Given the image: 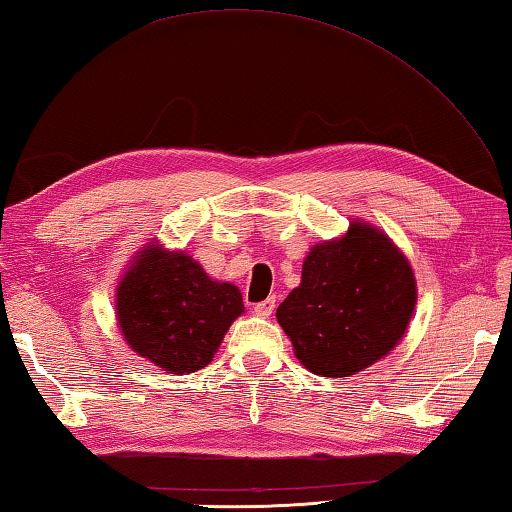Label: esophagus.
Returning <instances> with one entry per match:
<instances>
[{
  "label": "esophagus",
  "instance_id": "obj_1",
  "mask_svg": "<svg viewBox=\"0 0 512 512\" xmlns=\"http://www.w3.org/2000/svg\"><path fill=\"white\" fill-rule=\"evenodd\" d=\"M273 310H275V297H268V299H264V302H259V304L253 306V313H255L257 317L273 315Z\"/></svg>",
  "mask_w": 512,
  "mask_h": 512
}]
</instances>
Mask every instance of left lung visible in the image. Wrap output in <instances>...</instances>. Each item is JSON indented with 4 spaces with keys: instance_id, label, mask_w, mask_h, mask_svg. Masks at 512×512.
<instances>
[{
    "instance_id": "8db88e82",
    "label": "left lung",
    "mask_w": 512,
    "mask_h": 512,
    "mask_svg": "<svg viewBox=\"0 0 512 512\" xmlns=\"http://www.w3.org/2000/svg\"><path fill=\"white\" fill-rule=\"evenodd\" d=\"M406 257L377 228L355 222L337 242L310 248L302 284L277 308V322L310 373L348 377L402 339L415 310Z\"/></svg>"
}]
</instances>
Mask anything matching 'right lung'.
<instances>
[{"label": "right lung", "instance_id": "obj_1", "mask_svg": "<svg viewBox=\"0 0 512 512\" xmlns=\"http://www.w3.org/2000/svg\"><path fill=\"white\" fill-rule=\"evenodd\" d=\"M115 304L126 344L175 375L213 362L228 326L244 313L237 286L213 282L184 253L150 246L119 282Z\"/></svg>", "mask_w": 512, "mask_h": 512}]
</instances>
